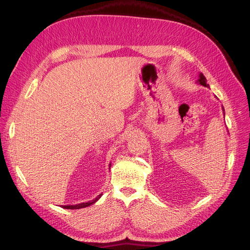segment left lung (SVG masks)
I'll list each match as a JSON object with an SVG mask.
<instances>
[{
  "mask_svg": "<svg viewBox=\"0 0 250 250\" xmlns=\"http://www.w3.org/2000/svg\"><path fill=\"white\" fill-rule=\"evenodd\" d=\"M197 82L199 83V84H201V85H203V86L209 87V85H208V83H207V78L203 76V74H202V73H200V74H199V79L197 80ZM223 110H224V109H223Z\"/></svg>",
  "mask_w": 250,
  "mask_h": 250,
  "instance_id": "8db88e82",
  "label": "left lung"
}]
</instances>
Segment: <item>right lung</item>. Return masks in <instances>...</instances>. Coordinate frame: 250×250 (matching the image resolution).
<instances>
[{"instance_id": "add662e5", "label": "right lung", "mask_w": 250, "mask_h": 250, "mask_svg": "<svg viewBox=\"0 0 250 250\" xmlns=\"http://www.w3.org/2000/svg\"><path fill=\"white\" fill-rule=\"evenodd\" d=\"M109 167H110V165H109ZM101 196H102V194H100V195L98 196L97 198H95L94 200H89V201H87V202H82V203H79V204H75V206H62V208H67V209H78V208H86V207L92 206L93 203H95L96 201L99 200Z\"/></svg>"}]
</instances>
